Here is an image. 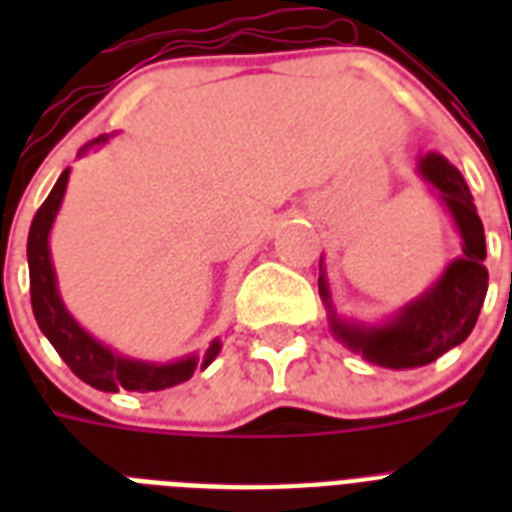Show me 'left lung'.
I'll return each mask as SVG.
<instances>
[{
	"label": "left lung",
	"instance_id": "1",
	"mask_svg": "<svg viewBox=\"0 0 512 512\" xmlns=\"http://www.w3.org/2000/svg\"><path fill=\"white\" fill-rule=\"evenodd\" d=\"M422 177L428 180L457 220L462 233V257L454 260L436 287L425 292L398 313V319L385 327H358L332 319V332L348 348L358 350L366 361L390 369H412L436 361L454 345L468 340L484 305L489 273L484 268L486 241L484 223L476 212L468 183L460 170L444 156L428 154L420 162ZM321 297L329 303V289L324 276L319 279Z\"/></svg>",
	"mask_w": 512,
	"mask_h": 512
}]
</instances>
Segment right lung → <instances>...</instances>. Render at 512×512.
Listing matches in <instances>:
<instances>
[{
    "mask_svg": "<svg viewBox=\"0 0 512 512\" xmlns=\"http://www.w3.org/2000/svg\"><path fill=\"white\" fill-rule=\"evenodd\" d=\"M95 143H106V138L90 140L84 143L79 151H87ZM68 170L58 177V183L50 191V196L44 199V204L36 209L34 220H31V231H28V276H31V308H34L36 324L42 329L47 340L52 342V348L58 350L60 358L71 366V372L84 380L87 385L106 393H116V390H138V393H148V390H164L172 385H180L193 374L196 366L207 369L212 364V358L220 350V342H212L207 353L201 358L188 356L177 364L156 366L143 364V361H130L111 353L106 345H100L98 340H92L79 324H76L68 311L63 308L58 297V287H55V271L50 263V247H47V236H50L52 220L58 215L60 201L66 193Z\"/></svg>",
    "mask_w": 512,
    "mask_h": 512,
    "instance_id": "obj_1",
    "label": "right lung"
}]
</instances>
